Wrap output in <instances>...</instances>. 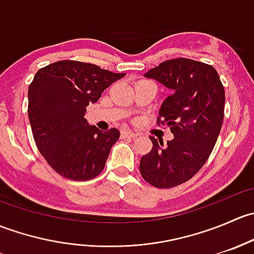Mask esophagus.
<instances>
[{
	"label": "esophagus",
	"instance_id": "obj_1",
	"mask_svg": "<svg viewBox=\"0 0 254 254\" xmlns=\"http://www.w3.org/2000/svg\"><path fill=\"white\" fill-rule=\"evenodd\" d=\"M120 136H122L123 139H127V137H136L137 135L135 134V132L130 131V130H122V131H120Z\"/></svg>",
	"mask_w": 254,
	"mask_h": 254
}]
</instances>
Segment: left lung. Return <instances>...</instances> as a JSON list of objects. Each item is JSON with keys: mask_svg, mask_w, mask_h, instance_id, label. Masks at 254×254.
Returning a JSON list of instances; mask_svg holds the SVG:
<instances>
[{"mask_svg": "<svg viewBox=\"0 0 254 254\" xmlns=\"http://www.w3.org/2000/svg\"><path fill=\"white\" fill-rule=\"evenodd\" d=\"M145 76L172 89L157 125L170 127L175 137L165 147L150 137L153 146L141 157L140 173L156 188H173L193 178L209 158L224 120L225 89L211 65L191 59L163 61Z\"/></svg>", "mask_w": 254, "mask_h": 254, "instance_id": "left-lung-1", "label": "left lung"}]
</instances>
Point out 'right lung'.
Returning <instances> with one entry per match:
<instances>
[{"instance_id": "right-lung-1", "label": "right lung", "mask_w": 254, "mask_h": 254, "mask_svg": "<svg viewBox=\"0 0 254 254\" xmlns=\"http://www.w3.org/2000/svg\"><path fill=\"white\" fill-rule=\"evenodd\" d=\"M99 66L61 60L38 70L28 88V117L33 137L55 172L72 181H89L104 170L119 130L102 132L84 113L102 92L124 77Z\"/></svg>"}]
</instances>
